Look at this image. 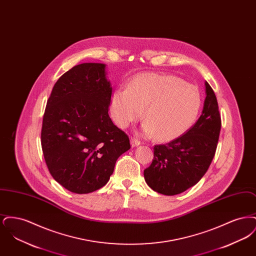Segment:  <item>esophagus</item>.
Masks as SVG:
<instances>
[{
    "label": "esophagus",
    "instance_id": "1",
    "mask_svg": "<svg viewBox=\"0 0 256 256\" xmlns=\"http://www.w3.org/2000/svg\"><path fill=\"white\" fill-rule=\"evenodd\" d=\"M130 144H132V146H139L141 143H140L139 140H137V139H135L134 137H132V138H130Z\"/></svg>",
    "mask_w": 256,
    "mask_h": 256
}]
</instances>
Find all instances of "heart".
<instances>
[{
	"label": "heart",
	"instance_id": "b5f03b06",
	"mask_svg": "<svg viewBox=\"0 0 256 256\" xmlns=\"http://www.w3.org/2000/svg\"><path fill=\"white\" fill-rule=\"evenodd\" d=\"M202 104L196 86L172 74L146 73L134 76L126 89H116L110 100L111 115L126 128L138 120L145 108L142 132L170 142L182 137L195 124Z\"/></svg>",
	"mask_w": 256,
	"mask_h": 256
}]
</instances>
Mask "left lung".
<instances>
[{
  "label": "left lung",
  "mask_w": 256,
  "mask_h": 256,
  "mask_svg": "<svg viewBox=\"0 0 256 256\" xmlns=\"http://www.w3.org/2000/svg\"><path fill=\"white\" fill-rule=\"evenodd\" d=\"M200 117L182 137L154 148V159L144 170L146 184L162 195L180 194L198 182L217 148L220 116L217 98L208 82Z\"/></svg>",
  "instance_id": "obj_1"
}]
</instances>
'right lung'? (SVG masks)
Returning <instances> with one entry per match:
<instances>
[{
    "label": "right lung",
    "instance_id": "1",
    "mask_svg": "<svg viewBox=\"0 0 256 256\" xmlns=\"http://www.w3.org/2000/svg\"><path fill=\"white\" fill-rule=\"evenodd\" d=\"M106 65L82 63L63 74L47 102L41 145L50 174L65 189L88 194L104 186L128 136L110 119Z\"/></svg>",
    "mask_w": 256,
    "mask_h": 256
}]
</instances>
